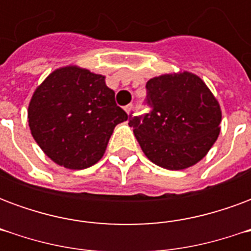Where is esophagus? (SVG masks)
<instances>
[{
    "label": "esophagus",
    "mask_w": 251,
    "mask_h": 251,
    "mask_svg": "<svg viewBox=\"0 0 251 251\" xmlns=\"http://www.w3.org/2000/svg\"><path fill=\"white\" fill-rule=\"evenodd\" d=\"M131 109H133V104H127V106H125V111L127 114H130Z\"/></svg>",
    "instance_id": "esophagus-1"
}]
</instances>
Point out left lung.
I'll return each instance as SVG.
<instances>
[{"mask_svg": "<svg viewBox=\"0 0 251 251\" xmlns=\"http://www.w3.org/2000/svg\"><path fill=\"white\" fill-rule=\"evenodd\" d=\"M151 111L129 117L134 136L152 163L171 171L204 157L221 131L219 102L198 75L165 74L147 83Z\"/></svg>", "mask_w": 251, "mask_h": 251, "instance_id": "left-lung-1", "label": "left lung"}]
</instances>
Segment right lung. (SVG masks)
Returning <instances> with one entry per match:
<instances>
[{
    "instance_id": "right-lung-1",
    "label": "right lung",
    "mask_w": 251,
    "mask_h": 251,
    "mask_svg": "<svg viewBox=\"0 0 251 251\" xmlns=\"http://www.w3.org/2000/svg\"><path fill=\"white\" fill-rule=\"evenodd\" d=\"M126 120L103 75L77 66L50 74L28 107L35 141L53 163L68 169L98 163L114 127Z\"/></svg>"
}]
</instances>
